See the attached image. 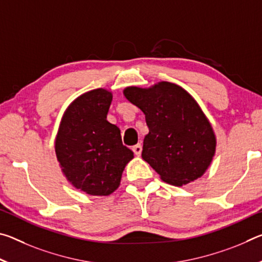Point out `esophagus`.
Returning a JSON list of instances; mask_svg holds the SVG:
<instances>
[{
	"label": "esophagus",
	"instance_id": "obj_1",
	"mask_svg": "<svg viewBox=\"0 0 262 262\" xmlns=\"http://www.w3.org/2000/svg\"><path fill=\"white\" fill-rule=\"evenodd\" d=\"M133 151H134V154L136 155V156H140L141 152H142V144L141 143H137L136 145H134V147L132 148Z\"/></svg>",
	"mask_w": 262,
	"mask_h": 262
}]
</instances>
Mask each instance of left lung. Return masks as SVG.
I'll return each instance as SVG.
<instances>
[{"instance_id":"8db88e82","label":"left lung","mask_w":262,"mask_h":262,"mask_svg":"<svg viewBox=\"0 0 262 262\" xmlns=\"http://www.w3.org/2000/svg\"><path fill=\"white\" fill-rule=\"evenodd\" d=\"M123 95L145 115L149 134L142 158L162 180L183 186L200 178L214 157L216 139L193 97L170 82L150 89L129 86Z\"/></svg>"}]
</instances>
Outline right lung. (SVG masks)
Masks as SVG:
<instances>
[{
    "instance_id": "right-lung-1",
    "label": "right lung",
    "mask_w": 262,
    "mask_h": 262,
    "mask_svg": "<svg viewBox=\"0 0 262 262\" xmlns=\"http://www.w3.org/2000/svg\"><path fill=\"white\" fill-rule=\"evenodd\" d=\"M111 101L112 94L105 89L79 96L64 112L55 140L66 178L90 195L113 193L134 157L122 144L120 129L106 120Z\"/></svg>"
}]
</instances>
